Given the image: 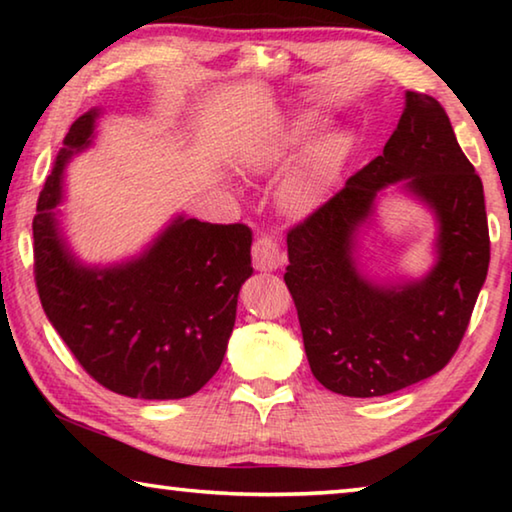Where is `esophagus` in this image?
<instances>
[{
	"mask_svg": "<svg viewBox=\"0 0 512 512\" xmlns=\"http://www.w3.org/2000/svg\"><path fill=\"white\" fill-rule=\"evenodd\" d=\"M284 262L280 246L271 235H259L253 244V264L257 271H275Z\"/></svg>",
	"mask_w": 512,
	"mask_h": 512,
	"instance_id": "obj_1",
	"label": "esophagus"
}]
</instances>
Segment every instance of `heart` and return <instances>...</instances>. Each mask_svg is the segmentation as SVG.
Here are the masks:
<instances>
[{
	"label": "heart",
	"mask_w": 512,
	"mask_h": 512,
	"mask_svg": "<svg viewBox=\"0 0 512 512\" xmlns=\"http://www.w3.org/2000/svg\"><path fill=\"white\" fill-rule=\"evenodd\" d=\"M318 131L320 119L316 117L302 115L291 119L277 128L273 135H268L264 142L250 146L241 158V164L250 173L280 171L314 142ZM343 155V135H327L311 146L305 158L298 162V167L284 178L280 192H277V203H280L282 212L293 216V219H305V216L314 214L327 201L336 178H339Z\"/></svg>",
	"instance_id": "obj_1"
}]
</instances>
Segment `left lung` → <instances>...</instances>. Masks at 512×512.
Returning <instances> with one entry per match:
<instances>
[{"mask_svg":"<svg viewBox=\"0 0 512 512\" xmlns=\"http://www.w3.org/2000/svg\"><path fill=\"white\" fill-rule=\"evenodd\" d=\"M405 186L437 214L439 262L422 281L377 285L353 264V232L381 188ZM284 282L314 377L332 393L379 397L436 375L454 357L488 275L483 183L440 103L406 92L384 153L287 235Z\"/></svg>","mask_w":512,"mask_h":512,"instance_id":"left-lung-1","label":"left lung"}]
</instances>
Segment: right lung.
Listing matches in <instances>:
<instances>
[{
  "instance_id": "add662e5",
  "label": "right lung",
  "mask_w": 512,
  "mask_h": 512,
  "mask_svg": "<svg viewBox=\"0 0 512 512\" xmlns=\"http://www.w3.org/2000/svg\"><path fill=\"white\" fill-rule=\"evenodd\" d=\"M99 110L69 128L33 219V273L42 309L88 375L137 400L194 395L219 370L241 284L253 275L244 223L178 216L140 257L83 266L60 235L63 169L88 149Z\"/></svg>"
}]
</instances>
